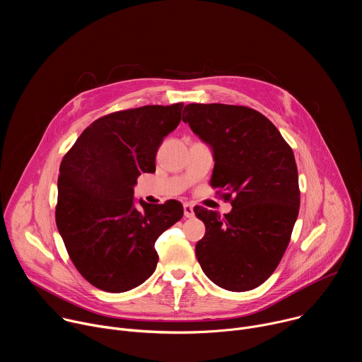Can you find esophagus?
Wrapping results in <instances>:
<instances>
[{
  "label": "esophagus",
  "instance_id": "34e87169",
  "mask_svg": "<svg viewBox=\"0 0 362 362\" xmlns=\"http://www.w3.org/2000/svg\"><path fill=\"white\" fill-rule=\"evenodd\" d=\"M183 212H185V216H186V218H193V216H194L193 206H192L190 203H185V204H183Z\"/></svg>",
  "mask_w": 362,
  "mask_h": 362
}]
</instances>
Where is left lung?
<instances>
[{"mask_svg": "<svg viewBox=\"0 0 362 362\" xmlns=\"http://www.w3.org/2000/svg\"><path fill=\"white\" fill-rule=\"evenodd\" d=\"M182 120L214 151L211 186L232 196L223 218L196 206L206 226L196 243L202 271L218 286L243 292L276 269L299 212L293 151L259 112L243 106L187 105Z\"/></svg>", "mask_w": 362, "mask_h": 362, "instance_id": "obj_1", "label": "left lung"}]
</instances>
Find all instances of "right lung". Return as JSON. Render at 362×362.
Wrapping results in <instances>:
<instances>
[{
    "label": "right lung",
    "instance_id": "obj_1",
    "mask_svg": "<svg viewBox=\"0 0 362 362\" xmlns=\"http://www.w3.org/2000/svg\"><path fill=\"white\" fill-rule=\"evenodd\" d=\"M183 103L143 106L93 122L66 154L56 223L77 271L95 288L120 293L156 269L158 238L183 216L177 200L150 204L134 185L156 170L163 139L182 120Z\"/></svg>",
    "mask_w": 362,
    "mask_h": 362
}]
</instances>
